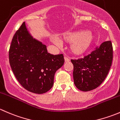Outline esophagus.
<instances>
[{
  "label": "esophagus",
  "instance_id": "34e87169",
  "mask_svg": "<svg viewBox=\"0 0 120 120\" xmlns=\"http://www.w3.org/2000/svg\"><path fill=\"white\" fill-rule=\"evenodd\" d=\"M64 58V61H65V62H68V61H70V59H69L68 57H67L65 56Z\"/></svg>",
  "mask_w": 120,
  "mask_h": 120
}]
</instances>
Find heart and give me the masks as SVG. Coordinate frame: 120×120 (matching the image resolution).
Returning a JSON list of instances; mask_svg holds the SVG:
<instances>
[{
	"mask_svg": "<svg viewBox=\"0 0 120 120\" xmlns=\"http://www.w3.org/2000/svg\"><path fill=\"white\" fill-rule=\"evenodd\" d=\"M94 37L89 31H72L64 34L61 37L62 42L70 43L69 50L75 56L82 55L89 50L94 41ZM54 44L59 45V42L55 38H52Z\"/></svg>",
	"mask_w": 120,
	"mask_h": 120,
	"instance_id": "heart-1",
	"label": "heart"
}]
</instances>
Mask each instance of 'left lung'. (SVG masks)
Wrapping results in <instances>:
<instances>
[{"instance_id":"8db88e82","label":"left lung","mask_w":120,"mask_h":120,"mask_svg":"<svg viewBox=\"0 0 120 120\" xmlns=\"http://www.w3.org/2000/svg\"><path fill=\"white\" fill-rule=\"evenodd\" d=\"M112 61V46L110 41L104 42L83 58L71 60L74 66L75 86L84 92L96 89L107 77Z\"/></svg>"}]
</instances>
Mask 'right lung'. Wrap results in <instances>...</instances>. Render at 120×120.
I'll list each match as a JSON object with an SVG mask.
<instances>
[{"label":"right lung","instance_id":"add662e5","mask_svg":"<svg viewBox=\"0 0 120 120\" xmlns=\"http://www.w3.org/2000/svg\"><path fill=\"white\" fill-rule=\"evenodd\" d=\"M8 57L19 82L27 90L37 94L52 88L55 72L64 63L63 54L48 53L46 46L33 38L25 22L12 39Z\"/></svg>","mask_w":120,"mask_h":120}]
</instances>
